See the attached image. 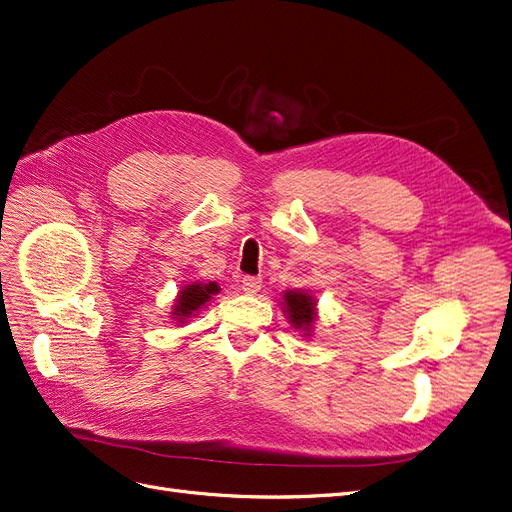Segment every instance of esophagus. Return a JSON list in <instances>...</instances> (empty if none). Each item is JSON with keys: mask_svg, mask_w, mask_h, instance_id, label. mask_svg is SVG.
I'll use <instances>...</instances> for the list:
<instances>
[{"mask_svg": "<svg viewBox=\"0 0 512 512\" xmlns=\"http://www.w3.org/2000/svg\"><path fill=\"white\" fill-rule=\"evenodd\" d=\"M242 291L255 295L261 291V278L259 276H244L242 278Z\"/></svg>", "mask_w": 512, "mask_h": 512, "instance_id": "34e87169", "label": "esophagus"}]
</instances>
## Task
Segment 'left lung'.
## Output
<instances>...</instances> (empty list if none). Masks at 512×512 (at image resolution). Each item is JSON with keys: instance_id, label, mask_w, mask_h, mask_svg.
<instances>
[{"instance_id": "obj_1", "label": "left lung", "mask_w": 512, "mask_h": 512, "mask_svg": "<svg viewBox=\"0 0 512 512\" xmlns=\"http://www.w3.org/2000/svg\"><path fill=\"white\" fill-rule=\"evenodd\" d=\"M282 310H285L289 323L295 329L310 335L316 320V299L308 291H285V295H282Z\"/></svg>"}]
</instances>
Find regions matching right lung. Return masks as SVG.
Returning <instances> with one entry per match:
<instances>
[{"mask_svg": "<svg viewBox=\"0 0 512 512\" xmlns=\"http://www.w3.org/2000/svg\"><path fill=\"white\" fill-rule=\"evenodd\" d=\"M217 291H219V287L215 285V282H192V285H185L175 299L173 318L179 325L187 323V318L196 316V312L200 308H204Z\"/></svg>", "mask_w": 512, "mask_h": 512, "instance_id": "1", "label": "right lung"}]
</instances>
